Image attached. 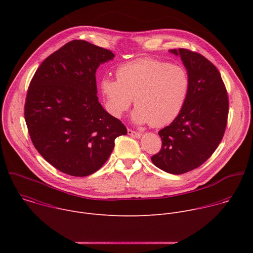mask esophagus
<instances>
[{
  "label": "esophagus",
  "mask_w": 253,
  "mask_h": 253,
  "mask_svg": "<svg viewBox=\"0 0 253 253\" xmlns=\"http://www.w3.org/2000/svg\"><path fill=\"white\" fill-rule=\"evenodd\" d=\"M128 134L134 138H140L141 137V133L139 132H136V131H133L131 129H128Z\"/></svg>",
  "instance_id": "obj_1"
}]
</instances>
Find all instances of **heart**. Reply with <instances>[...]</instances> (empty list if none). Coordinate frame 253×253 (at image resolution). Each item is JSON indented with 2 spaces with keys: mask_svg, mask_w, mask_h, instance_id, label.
Returning <instances> with one entry per match:
<instances>
[{
  "mask_svg": "<svg viewBox=\"0 0 253 253\" xmlns=\"http://www.w3.org/2000/svg\"><path fill=\"white\" fill-rule=\"evenodd\" d=\"M117 80L104 78L101 91L106 110L120 118L132 104V119L153 127L170 124L180 114L190 90L187 70L177 64L143 57L122 64L116 70Z\"/></svg>",
  "mask_w": 253,
  "mask_h": 253,
  "instance_id": "b5f03b06",
  "label": "heart"
}]
</instances>
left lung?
Wrapping results in <instances>:
<instances>
[{"mask_svg": "<svg viewBox=\"0 0 253 253\" xmlns=\"http://www.w3.org/2000/svg\"><path fill=\"white\" fill-rule=\"evenodd\" d=\"M170 52L181 58L190 77V90L180 114L158 132L162 147L151 160L167 173L183 174L202 165L218 147L229 103L219 71L209 60L187 49Z\"/></svg>", "mask_w": 253, "mask_h": 253, "instance_id": "left-lung-1", "label": "left lung"}]
</instances>
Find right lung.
Returning <instances> with one entry per match:
<instances>
[{
  "label": "right lung",
  "mask_w": 253,
  "mask_h": 253,
  "mask_svg": "<svg viewBox=\"0 0 253 253\" xmlns=\"http://www.w3.org/2000/svg\"><path fill=\"white\" fill-rule=\"evenodd\" d=\"M115 55L73 40L46 58L30 83L25 120L35 148L59 171L84 177L111 155L122 122L98 101L96 71Z\"/></svg>",
  "instance_id": "obj_1"
}]
</instances>
